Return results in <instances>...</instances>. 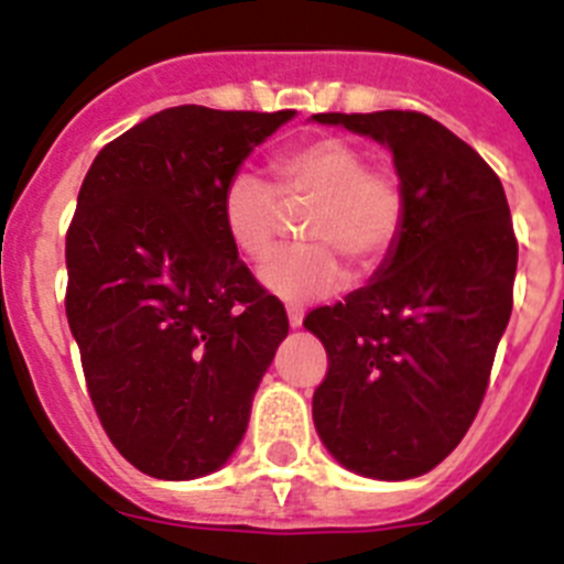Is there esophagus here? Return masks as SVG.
Here are the masks:
<instances>
[{
  "label": "esophagus",
  "mask_w": 564,
  "mask_h": 564,
  "mask_svg": "<svg viewBox=\"0 0 564 564\" xmlns=\"http://www.w3.org/2000/svg\"><path fill=\"white\" fill-rule=\"evenodd\" d=\"M288 322H291V327H302V322H305V311L296 305L288 307Z\"/></svg>",
  "instance_id": "1"
}]
</instances>
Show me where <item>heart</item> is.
<instances>
[{"label":"heart","instance_id":"b5f03b06","mask_svg":"<svg viewBox=\"0 0 564 564\" xmlns=\"http://www.w3.org/2000/svg\"><path fill=\"white\" fill-rule=\"evenodd\" d=\"M276 188L248 169L223 186L220 214L239 253L262 257L276 239L285 206H307L302 234L316 242L288 246L257 268L259 285L273 296L302 305L336 291L344 282V258L364 276L390 257L403 226L401 181L387 169L367 166V152L347 138H316L273 158Z\"/></svg>","mask_w":564,"mask_h":564}]
</instances>
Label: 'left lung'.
<instances>
[{
    "instance_id": "8db88e82",
    "label": "left lung",
    "mask_w": 564,
    "mask_h": 564,
    "mask_svg": "<svg viewBox=\"0 0 564 564\" xmlns=\"http://www.w3.org/2000/svg\"><path fill=\"white\" fill-rule=\"evenodd\" d=\"M392 152L403 226L370 282L305 327L325 344L313 392L325 449L361 477L412 480L449 457L486 395L511 318L517 239L502 183L430 115H313Z\"/></svg>"
}]
</instances>
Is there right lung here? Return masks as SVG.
<instances>
[{
    "instance_id": "obj_1",
    "label": "right lung",
    "mask_w": 564,
    "mask_h": 564,
    "mask_svg": "<svg viewBox=\"0 0 564 564\" xmlns=\"http://www.w3.org/2000/svg\"><path fill=\"white\" fill-rule=\"evenodd\" d=\"M172 107L98 152L67 231V322L115 449L158 480L228 463L288 336L223 226V186L293 118Z\"/></svg>"
}]
</instances>
